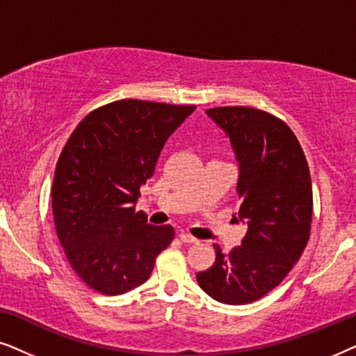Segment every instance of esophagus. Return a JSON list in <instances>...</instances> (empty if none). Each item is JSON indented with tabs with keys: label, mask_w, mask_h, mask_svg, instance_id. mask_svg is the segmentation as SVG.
<instances>
[{
	"label": "esophagus",
	"mask_w": 356,
	"mask_h": 356,
	"mask_svg": "<svg viewBox=\"0 0 356 356\" xmlns=\"http://www.w3.org/2000/svg\"><path fill=\"white\" fill-rule=\"evenodd\" d=\"M179 240H181L183 243H188V245H196V243H199L197 238H194L193 235H189V233H186V232L179 233Z\"/></svg>",
	"instance_id": "34e87169"
}]
</instances>
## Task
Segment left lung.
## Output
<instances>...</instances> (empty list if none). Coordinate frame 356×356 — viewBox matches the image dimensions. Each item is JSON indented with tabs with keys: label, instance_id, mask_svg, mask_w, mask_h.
<instances>
[{
	"label": "left lung",
	"instance_id": "1",
	"mask_svg": "<svg viewBox=\"0 0 356 356\" xmlns=\"http://www.w3.org/2000/svg\"><path fill=\"white\" fill-rule=\"evenodd\" d=\"M207 115L225 131L240 178L238 217L248 222L241 245L197 272L201 289L225 305L262 298L303 254L313 222V186L305 152L286 123L252 106H217Z\"/></svg>",
	"mask_w": 356,
	"mask_h": 356
}]
</instances>
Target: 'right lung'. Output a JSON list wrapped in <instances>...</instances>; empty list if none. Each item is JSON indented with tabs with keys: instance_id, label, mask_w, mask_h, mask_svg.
<instances>
[{
	"instance_id": "add662e5",
	"label": "right lung",
	"mask_w": 356,
	"mask_h": 356,
	"mask_svg": "<svg viewBox=\"0 0 356 356\" xmlns=\"http://www.w3.org/2000/svg\"><path fill=\"white\" fill-rule=\"evenodd\" d=\"M194 105L123 99L77 124L56 162L51 207L72 270L92 290L115 296L143 285L173 241L172 225L136 211L170 134Z\"/></svg>"
}]
</instances>
